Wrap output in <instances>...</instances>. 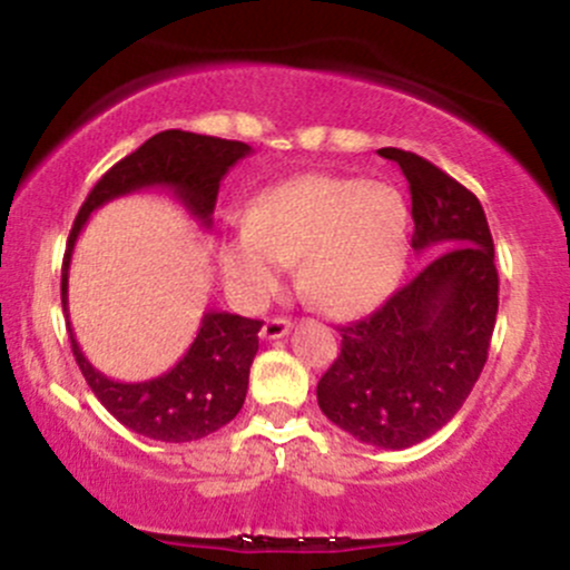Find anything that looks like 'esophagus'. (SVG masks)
I'll list each match as a JSON object with an SVG mask.
<instances>
[{"instance_id": "34e87169", "label": "esophagus", "mask_w": 570, "mask_h": 570, "mask_svg": "<svg viewBox=\"0 0 570 570\" xmlns=\"http://www.w3.org/2000/svg\"><path fill=\"white\" fill-rule=\"evenodd\" d=\"M289 330H292L289 318H267L259 335H263V340H281L284 335H289Z\"/></svg>"}]
</instances>
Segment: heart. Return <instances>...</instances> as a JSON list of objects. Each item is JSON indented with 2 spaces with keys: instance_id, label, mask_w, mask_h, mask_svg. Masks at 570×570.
Wrapping results in <instances>:
<instances>
[{
  "instance_id": "heart-1",
  "label": "heart",
  "mask_w": 570,
  "mask_h": 570,
  "mask_svg": "<svg viewBox=\"0 0 570 570\" xmlns=\"http://www.w3.org/2000/svg\"><path fill=\"white\" fill-rule=\"evenodd\" d=\"M410 212L385 181L311 174L284 181L222 244V271L246 303L278 292L299 259V286L332 316H358L394 289L407 257Z\"/></svg>"
}]
</instances>
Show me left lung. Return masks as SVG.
<instances>
[{
    "instance_id": "obj_1",
    "label": "left lung",
    "mask_w": 570,
    "mask_h": 570,
    "mask_svg": "<svg viewBox=\"0 0 570 570\" xmlns=\"http://www.w3.org/2000/svg\"><path fill=\"white\" fill-rule=\"evenodd\" d=\"M412 195L415 278L362 322L340 326V353L318 381V407L358 442L404 450L461 410L488 362L499 273L480 200L434 163L385 147Z\"/></svg>"
}]
</instances>
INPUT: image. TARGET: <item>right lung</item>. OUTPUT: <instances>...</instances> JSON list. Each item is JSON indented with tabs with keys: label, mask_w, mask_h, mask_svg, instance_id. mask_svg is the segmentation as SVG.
<instances>
[{
	"label": "right lung",
	"mask_w": 570,
	"mask_h": 570,
	"mask_svg": "<svg viewBox=\"0 0 570 570\" xmlns=\"http://www.w3.org/2000/svg\"><path fill=\"white\" fill-rule=\"evenodd\" d=\"M252 147L244 141H227L217 136L163 130L141 144L128 158L115 163L90 195L85 198L67 240L61 271V303L67 316L71 353L80 364L85 381L122 426L158 442H193L230 423L244 407L248 370L259 348L257 318L235 316L225 311L203 313L200 330L185 356L171 370L153 381H112L85 358L69 322V263L85 222L104 203L139 193L149 187H166L176 200L200 222L212 227L219 181Z\"/></svg>",
	"instance_id": "right-lung-1"
}]
</instances>
